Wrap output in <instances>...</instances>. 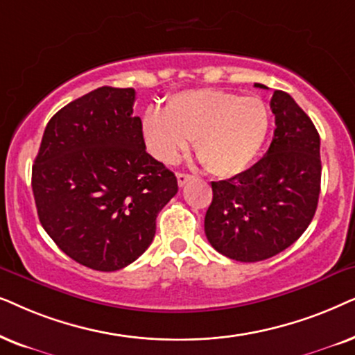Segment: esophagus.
Masks as SVG:
<instances>
[{"label":"esophagus","mask_w":355,"mask_h":355,"mask_svg":"<svg viewBox=\"0 0 355 355\" xmlns=\"http://www.w3.org/2000/svg\"><path fill=\"white\" fill-rule=\"evenodd\" d=\"M191 175L190 173H177V180H178V185L180 187H185L188 182L191 180Z\"/></svg>","instance_id":"1"}]
</instances>
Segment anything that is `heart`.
Here are the masks:
<instances>
[{
	"instance_id": "heart-1",
	"label": "heart",
	"mask_w": 355,
	"mask_h": 355,
	"mask_svg": "<svg viewBox=\"0 0 355 355\" xmlns=\"http://www.w3.org/2000/svg\"><path fill=\"white\" fill-rule=\"evenodd\" d=\"M271 128V116L258 97H240L217 89H191L173 94L165 110L150 107L143 116L149 153L173 165L190 149L207 172L234 177L257 159Z\"/></svg>"
}]
</instances>
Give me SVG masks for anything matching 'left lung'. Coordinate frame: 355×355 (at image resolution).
Wrapping results in <instances>:
<instances>
[{"instance_id":"1","label":"left lung","mask_w":355,"mask_h":355,"mask_svg":"<svg viewBox=\"0 0 355 355\" xmlns=\"http://www.w3.org/2000/svg\"><path fill=\"white\" fill-rule=\"evenodd\" d=\"M254 87L268 89L258 83ZM271 110L276 130L266 155L245 172L211 183L206 237L235 261H263L291 247L318 206V131L287 92L274 91Z\"/></svg>"}]
</instances>
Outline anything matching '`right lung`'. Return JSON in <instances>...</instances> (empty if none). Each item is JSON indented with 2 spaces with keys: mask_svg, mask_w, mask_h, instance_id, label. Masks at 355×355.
Listing matches in <instances>:
<instances>
[{
  "mask_svg": "<svg viewBox=\"0 0 355 355\" xmlns=\"http://www.w3.org/2000/svg\"><path fill=\"white\" fill-rule=\"evenodd\" d=\"M135 96L103 86L69 102L51 116L32 165L42 227L61 252L96 271L138 259L178 191L173 172L146 153Z\"/></svg>",
  "mask_w": 355,
  "mask_h": 355,
  "instance_id": "add662e5",
  "label": "right lung"
}]
</instances>
